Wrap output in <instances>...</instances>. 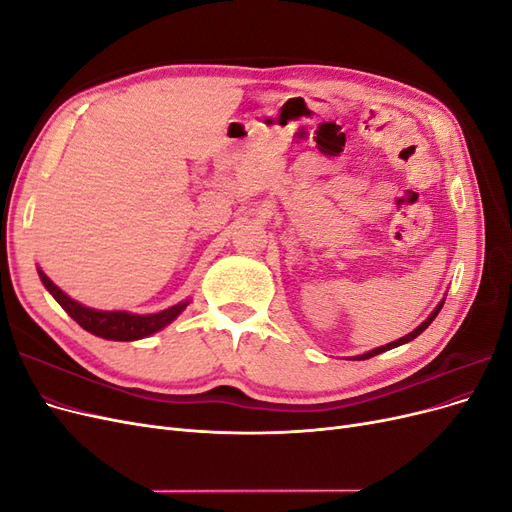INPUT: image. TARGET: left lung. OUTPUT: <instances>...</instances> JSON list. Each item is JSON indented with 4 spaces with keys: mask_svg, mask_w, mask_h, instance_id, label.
Masks as SVG:
<instances>
[{
    "mask_svg": "<svg viewBox=\"0 0 512 512\" xmlns=\"http://www.w3.org/2000/svg\"><path fill=\"white\" fill-rule=\"evenodd\" d=\"M442 305H444V299L436 305V309H433V312L418 324V327L412 331V333H408V335H404V337H399V339H395V342H391V344H386V346H380V348H374V350H369V352H363V354H359V356H352V361H365V359H371V356H376V354H382V352H386V350H393V348H397V346H404V344H408V342H412V339H416L418 335H421L429 324L433 322V318H436L438 314H440V309H442Z\"/></svg>",
    "mask_w": 512,
    "mask_h": 512,
    "instance_id": "left-lung-1",
    "label": "left lung"
}]
</instances>
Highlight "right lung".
Returning <instances> with one entry per match:
<instances>
[{"label":"right lung","mask_w":512,"mask_h":512,"mask_svg":"<svg viewBox=\"0 0 512 512\" xmlns=\"http://www.w3.org/2000/svg\"><path fill=\"white\" fill-rule=\"evenodd\" d=\"M38 275H40V282L44 284V288L53 294V299L66 309L72 320L79 322L81 327L85 331H89L91 335L102 337V339H111V342H134V339H143V337L158 333L164 327H168V324L173 322L183 312V309L190 305V299H185V301H179L177 305L162 309V312H156V314H132V312H126V309H113V312H104V309L87 307L79 301H74L72 297H68L64 290L51 282V277L46 275L40 267H38Z\"/></svg>","instance_id":"1"}]
</instances>
